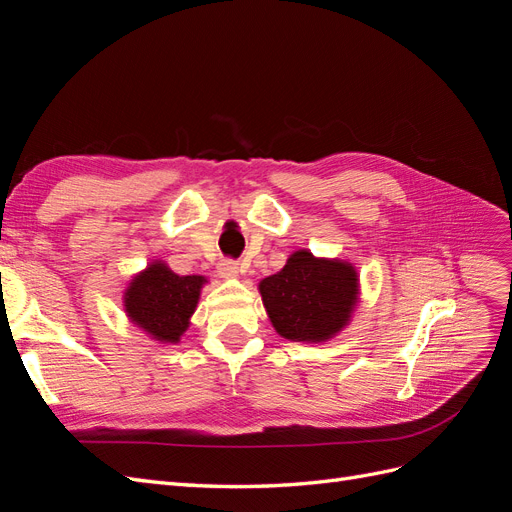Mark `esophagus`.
<instances>
[{
  "instance_id": "obj_1",
  "label": "esophagus",
  "mask_w": 512,
  "mask_h": 512,
  "mask_svg": "<svg viewBox=\"0 0 512 512\" xmlns=\"http://www.w3.org/2000/svg\"><path fill=\"white\" fill-rule=\"evenodd\" d=\"M218 273H220L222 277H237V275H239V262H237V260H230V258L220 260Z\"/></svg>"
}]
</instances>
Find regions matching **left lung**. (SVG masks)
<instances>
[{"label": "left lung", "instance_id": "obj_1", "mask_svg": "<svg viewBox=\"0 0 512 512\" xmlns=\"http://www.w3.org/2000/svg\"><path fill=\"white\" fill-rule=\"evenodd\" d=\"M258 290L277 333L290 342L318 344L350 322L359 301V275L350 262L299 250Z\"/></svg>", "mask_w": 512, "mask_h": 512}]
</instances>
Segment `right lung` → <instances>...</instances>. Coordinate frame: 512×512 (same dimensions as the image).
Returning <instances> with one entry per match:
<instances>
[{"label":"right lung","instance_id":"right-lung-1","mask_svg":"<svg viewBox=\"0 0 512 512\" xmlns=\"http://www.w3.org/2000/svg\"><path fill=\"white\" fill-rule=\"evenodd\" d=\"M203 275H177L162 260L151 262L123 292L130 322L162 344H177L188 331L200 299Z\"/></svg>","mask_w":512,"mask_h":512}]
</instances>
